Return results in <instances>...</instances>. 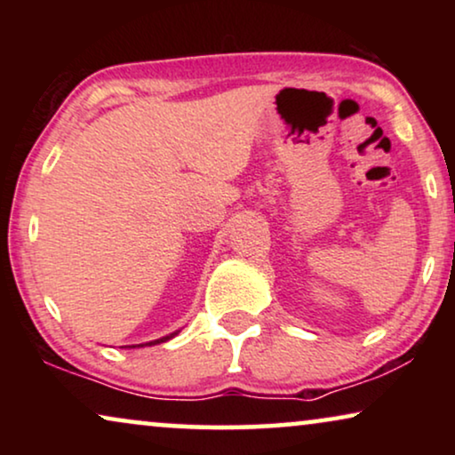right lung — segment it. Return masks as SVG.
Segmentation results:
<instances>
[{"label":"right lung","instance_id":"right-lung-1","mask_svg":"<svg viewBox=\"0 0 455 455\" xmlns=\"http://www.w3.org/2000/svg\"><path fill=\"white\" fill-rule=\"evenodd\" d=\"M170 338H172V335H170ZM170 338H161V339H155V341H151V344H161V341H165V339H170ZM151 344H148V346H151ZM147 346V344H145ZM134 347V346H132Z\"/></svg>","mask_w":455,"mask_h":455}]
</instances>
